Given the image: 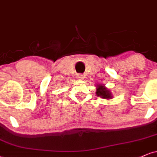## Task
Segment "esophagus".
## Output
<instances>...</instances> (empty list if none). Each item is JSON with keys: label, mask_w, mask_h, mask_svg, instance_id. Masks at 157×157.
<instances>
[{"label": "esophagus", "mask_w": 157, "mask_h": 157, "mask_svg": "<svg viewBox=\"0 0 157 157\" xmlns=\"http://www.w3.org/2000/svg\"><path fill=\"white\" fill-rule=\"evenodd\" d=\"M77 78L79 79V80H82V79L84 78L83 75H82V74H78V75H77Z\"/></svg>", "instance_id": "obj_1"}]
</instances>
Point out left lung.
<instances>
[{"instance_id": "obj_1", "label": "left lung", "mask_w": 157, "mask_h": 157, "mask_svg": "<svg viewBox=\"0 0 157 157\" xmlns=\"http://www.w3.org/2000/svg\"><path fill=\"white\" fill-rule=\"evenodd\" d=\"M96 94H97V96H99V97H102L103 99H112V95H111L110 91L109 90H107L102 85H97V89Z\"/></svg>"}]
</instances>
